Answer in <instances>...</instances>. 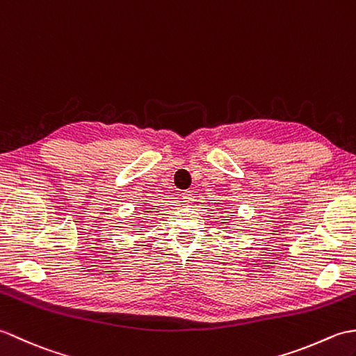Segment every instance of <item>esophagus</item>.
<instances>
[{"instance_id":"1","label":"esophagus","mask_w":356,"mask_h":356,"mask_svg":"<svg viewBox=\"0 0 356 356\" xmlns=\"http://www.w3.org/2000/svg\"><path fill=\"white\" fill-rule=\"evenodd\" d=\"M193 201H195L193 193H192L191 191H186V192L183 193V202H186L187 205H191Z\"/></svg>"}]
</instances>
